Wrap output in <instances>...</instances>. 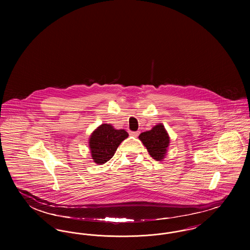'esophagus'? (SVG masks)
<instances>
[{"instance_id": "1", "label": "esophagus", "mask_w": 250, "mask_h": 250, "mask_svg": "<svg viewBox=\"0 0 250 250\" xmlns=\"http://www.w3.org/2000/svg\"><path fill=\"white\" fill-rule=\"evenodd\" d=\"M129 134H130L131 136H133V137H138L140 132L139 131H131V132H129Z\"/></svg>"}]
</instances>
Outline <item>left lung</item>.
Instances as JSON below:
<instances>
[{
  "instance_id": "obj_1",
  "label": "left lung",
  "mask_w": 250,
  "mask_h": 250,
  "mask_svg": "<svg viewBox=\"0 0 250 250\" xmlns=\"http://www.w3.org/2000/svg\"><path fill=\"white\" fill-rule=\"evenodd\" d=\"M139 139L154 159L162 161L165 158L170 140L164 125L157 124L151 130L143 132Z\"/></svg>"
}]
</instances>
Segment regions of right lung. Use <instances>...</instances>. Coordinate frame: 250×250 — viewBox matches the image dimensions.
Segmentation results:
<instances>
[{
	"mask_svg": "<svg viewBox=\"0 0 250 250\" xmlns=\"http://www.w3.org/2000/svg\"><path fill=\"white\" fill-rule=\"evenodd\" d=\"M127 137L126 131L115 129L110 124H102L96 127L89 138V148L94 162L97 165L105 164Z\"/></svg>",
	"mask_w": 250,
	"mask_h": 250,
	"instance_id": "add662e5",
	"label": "right lung"
}]
</instances>
